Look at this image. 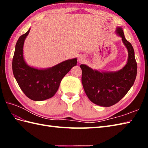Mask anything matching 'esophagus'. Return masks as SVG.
<instances>
[{"label":"esophagus","instance_id":"1","mask_svg":"<svg viewBox=\"0 0 148 148\" xmlns=\"http://www.w3.org/2000/svg\"><path fill=\"white\" fill-rule=\"evenodd\" d=\"M79 60L80 62H83L85 60V58H84V56H80L79 58Z\"/></svg>","mask_w":148,"mask_h":148}]
</instances>
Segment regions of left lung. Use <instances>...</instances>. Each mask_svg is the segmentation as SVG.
Listing matches in <instances>:
<instances>
[{"label":"left lung","instance_id":"obj_1","mask_svg":"<svg viewBox=\"0 0 148 148\" xmlns=\"http://www.w3.org/2000/svg\"><path fill=\"white\" fill-rule=\"evenodd\" d=\"M116 32L121 37L128 51L127 64L121 70L100 72L86 65H80L81 81L87 97L93 103L103 107H110L118 103L130 90L137 76V65L132 45L125 39L121 27L118 28Z\"/></svg>","mask_w":148,"mask_h":148}]
</instances>
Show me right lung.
I'll use <instances>...</instances> for the list:
<instances>
[{
  "instance_id": "add662e5",
  "label": "right lung",
  "mask_w": 148,
  "mask_h": 148,
  "mask_svg": "<svg viewBox=\"0 0 148 148\" xmlns=\"http://www.w3.org/2000/svg\"><path fill=\"white\" fill-rule=\"evenodd\" d=\"M29 32L30 29L21 35L16 44L12 62V72L25 95L32 100L41 101L54 96L63 77L76 65L77 59L68 60L44 70L29 67L23 56L24 40Z\"/></svg>"
}]
</instances>
